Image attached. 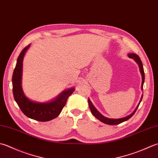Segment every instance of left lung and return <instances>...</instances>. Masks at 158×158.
Returning a JSON list of instances; mask_svg holds the SVG:
<instances>
[{"label":"left lung","mask_w":158,"mask_h":158,"mask_svg":"<svg viewBox=\"0 0 158 158\" xmlns=\"http://www.w3.org/2000/svg\"><path fill=\"white\" fill-rule=\"evenodd\" d=\"M128 56L129 58H132L134 59V60L136 61V63L138 64L139 68H140V73L142 75V85H141V88L142 89H143V84H144V69H143V63H142V61L140 60V58L138 57V55H137L136 54H134V53H129L128 54ZM143 95H142V97H141V99L140 101V103L138 105V106L135 108V110L134 111V112L132 114H131L130 115H129L126 117H124V118H118V119H114V118H107V117H105L104 116L102 115V114L98 112V111L96 109L95 107L93 106V104L92 103V102L90 101V100L88 99V104H89V109H90V111L92 114H93V115L97 118V119H98L101 121L102 123H105V124H107V125H118L120 124V123H121L124 121H126V120H127L128 119H129L131 118V117L134 115L135 114V111L137 110L138 107L139 106V105H140V102L142 101V98H143Z\"/></svg>","instance_id":"1"}]
</instances>
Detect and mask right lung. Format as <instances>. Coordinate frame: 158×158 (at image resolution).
I'll use <instances>...</instances> for the list:
<instances>
[{
    "label": "right lung",
    "mask_w": 158,
    "mask_h": 158,
    "mask_svg": "<svg viewBox=\"0 0 158 158\" xmlns=\"http://www.w3.org/2000/svg\"><path fill=\"white\" fill-rule=\"evenodd\" d=\"M30 44L26 46L18 57L16 66L14 70L12 77L13 94L14 99L22 112L29 118L46 122L57 117L66 103L68 98L75 91L72 88L63 91L60 94L51 101L47 103H38L29 99L24 95L22 88V73H23V61L24 55Z\"/></svg>",
    "instance_id": "1"
}]
</instances>
